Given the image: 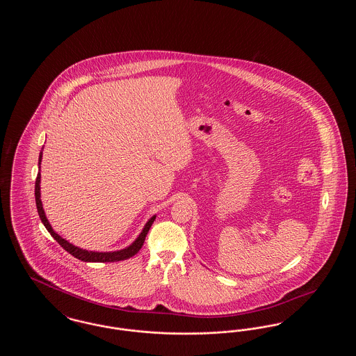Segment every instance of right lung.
Returning a JSON list of instances; mask_svg holds the SVG:
<instances>
[{"mask_svg": "<svg viewBox=\"0 0 356 356\" xmlns=\"http://www.w3.org/2000/svg\"><path fill=\"white\" fill-rule=\"evenodd\" d=\"M41 160H42V151L40 152V157H38V168H41V167H40V165H41ZM40 183H41V173L38 172V173H37V179H35V186H34V196H35V205H37V211H38L40 219L42 221V224L45 225V228L48 229V232L51 234V237H53L67 252H69L72 256H74L76 259L81 260V261H86V263H113V261H120V260H125V259L132 257L134 254H137V252L141 250V247H143V244H144V240H145V236H147L149 228L152 227L153 221L156 219V215H153L152 218L145 222L143 231L140 232L138 236L136 237L135 241H134L131 245H128V247H125V248H122V250H119V251H111V252L86 251V250H83V248H80V247L73 245L72 243H69L68 240L63 238V237L60 236V235L51 228V222L47 219L45 211H44V208H42L41 191H40L41 186H40Z\"/></svg>", "mask_w": 356, "mask_h": 356, "instance_id": "add662e5", "label": "right lung"}]
</instances>
